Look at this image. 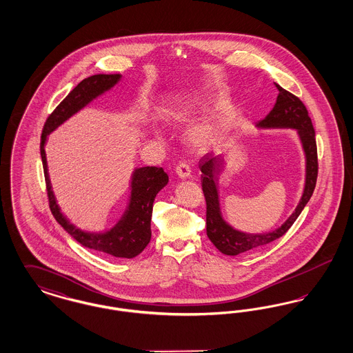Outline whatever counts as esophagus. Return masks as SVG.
<instances>
[{"mask_svg": "<svg viewBox=\"0 0 353 353\" xmlns=\"http://www.w3.org/2000/svg\"><path fill=\"white\" fill-rule=\"evenodd\" d=\"M176 173H177V176L180 177V179H183V180H186V179H189V176H190V167L186 164V163H179L177 164V167H176Z\"/></svg>", "mask_w": 353, "mask_h": 353, "instance_id": "obj_1", "label": "esophagus"}]
</instances>
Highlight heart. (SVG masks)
Here are the masks:
<instances>
[{
	"instance_id": "1",
	"label": "heart",
	"mask_w": 353,
	"mask_h": 353,
	"mask_svg": "<svg viewBox=\"0 0 353 353\" xmlns=\"http://www.w3.org/2000/svg\"><path fill=\"white\" fill-rule=\"evenodd\" d=\"M209 134H210L209 130H199V131H196V134L193 136L194 141L199 145H203L208 141V139H209Z\"/></svg>"
}]
</instances>
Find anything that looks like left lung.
<instances>
[{"label": "left lung", "instance_id": "left-lung-1", "mask_svg": "<svg viewBox=\"0 0 353 353\" xmlns=\"http://www.w3.org/2000/svg\"><path fill=\"white\" fill-rule=\"evenodd\" d=\"M275 87L278 88L279 94L274 104V108L270 111L266 118L259 121V125L263 128L281 127L298 130L307 157V176L302 200L296 206L292 216L275 232H271L268 234H246L236 232L221 219L219 214L216 176L222 168L225 160L219 156L214 157L209 153L205 154L200 160L199 167L202 172V192L206 201V234L219 252L226 255H236L241 252H249L255 248L268 245L270 242L285 235V232L292 226V223L302 213L304 206L310 201L316 186L319 169L318 148L315 130L311 118L308 117V111L304 103L298 97H295L279 84L275 83Z\"/></svg>", "mask_w": 353, "mask_h": 353}]
</instances>
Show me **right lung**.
<instances>
[{
    "label": "right lung",
    "instance_id": "add662e5",
    "mask_svg": "<svg viewBox=\"0 0 353 353\" xmlns=\"http://www.w3.org/2000/svg\"><path fill=\"white\" fill-rule=\"evenodd\" d=\"M120 79L119 74H98L83 79L77 87H74L68 97L61 101L55 110L46 119L42 136H41V157L43 164L46 192L49 199V206L54 219L82 246L112 255L117 258H134L145 249L151 241V219L153 201L156 194L168 184V174L163 168L144 167L136 169L132 177V193L128 210L118 225L104 234H90L72 226L61 213L55 197L51 190L50 180L48 174L45 141L46 136L62 124L66 119L81 110L87 103L95 99L101 92L111 88Z\"/></svg>",
    "mask_w": 353,
    "mask_h": 353
}]
</instances>
